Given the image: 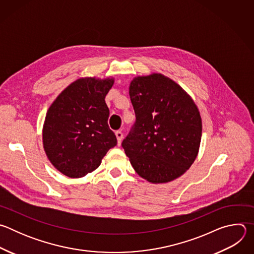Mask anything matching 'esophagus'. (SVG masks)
<instances>
[{"label": "esophagus", "instance_id": "1", "mask_svg": "<svg viewBox=\"0 0 254 254\" xmlns=\"http://www.w3.org/2000/svg\"><path fill=\"white\" fill-rule=\"evenodd\" d=\"M116 136H117V138H118V144H121V142H122V140H123V138H124V133H123V131H122V130L116 131Z\"/></svg>", "mask_w": 254, "mask_h": 254}]
</instances>
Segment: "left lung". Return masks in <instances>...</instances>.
<instances>
[{
    "label": "left lung",
    "mask_w": 254,
    "mask_h": 254,
    "mask_svg": "<svg viewBox=\"0 0 254 254\" xmlns=\"http://www.w3.org/2000/svg\"><path fill=\"white\" fill-rule=\"evenodd\" d=\"M135 124L123 148L142 179L163 184L182 176L196 160L202 119L192 97L162 73L135 76L129 84Z\"/></svg>",
    "instance_id": "1"
}]
</instances>
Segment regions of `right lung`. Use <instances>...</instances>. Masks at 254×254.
<instances>
[{
    "label": "right lung",
    "mask_w": 254,
    "mask_h": 254,
    "mask_svg": "<svg viewBox=\"0 0 254 254\" xmlns=\"http://www.w3.org/2000/svg\"><path fill=\"white\" fill-rule=\"evenodd\" d=\"M114 77H81L70 83L48 108L42 128L45 154L52 166L69 178L96 170L117 144L107 125L105 96Z\"/></svg>",
    "instance_id": "obj_1"
}]
</instances>
